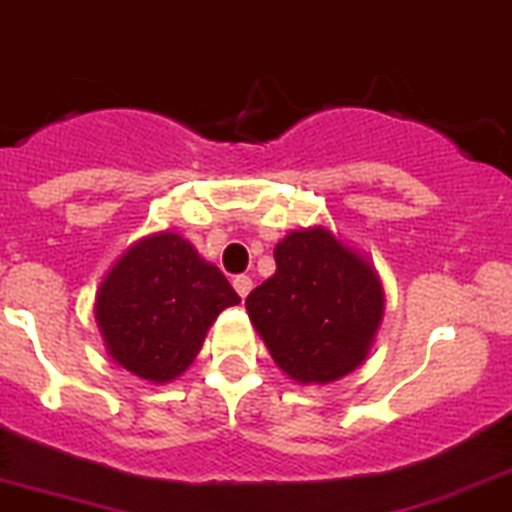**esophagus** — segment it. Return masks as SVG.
<instances>
[{
  "label": "esophagus",
  "instance_id": "34e87169",
  "mask_svg": "<svg viewBox=\"0 0 512 512\" xmlns=\"http://www.w3.org/2000/svg\"><path fill=\"white\" fill-rule=\"evenodd\" d=\"M233 287L240 298H248V292L253 290V282H251V277H246V274H238V277L233 279Z\"/></svg>",
  "mask_w": 512,
  "mask_h": 512
}]
</instances>
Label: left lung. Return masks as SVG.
<instances>
[{"label": "left lung", "instance_id": "left-lung-1", "mask_svg": "<svg viewBox=\"0 0 512 512\" xmlns=\"http://www.w3.org/2000/svg\"><path fill=\"white\" fill-rule=\"evenodd\" d=\"M274 261V277L246 298L272 360L300 383H331L355 370L383 316L373 266L323 227L287 235Z\"/></svg>", "mask_w": 512, "mask_h": 512}]
</instances>
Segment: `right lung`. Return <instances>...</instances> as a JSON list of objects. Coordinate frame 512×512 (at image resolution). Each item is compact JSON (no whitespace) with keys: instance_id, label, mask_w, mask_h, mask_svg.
<instances>
[{"instance_id":"add662e5","label":"right lung","mask_w":512,"mask_h":512,"mask_svg":"<svg viewBox=\"0 0 512 512\" xmlns=\"http://www.w3.org/2000/svg\"><path fill=\"white\" fill-rule=\"evenodd\" d=\"M238 292L217 266L199 259L189 240L160 233L119 259L98 292V323L111 357L152 383L189 368L204 334Z\"/></svg>"}]
</instances>
